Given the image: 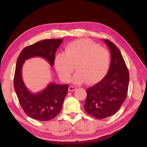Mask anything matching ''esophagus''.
I'll return each mask as SVG.
<instances>
[{
	"mask_svg": "<svg viewBox=\"0 0 147 147\" xmlns=\"http://www.w3.org/2000/svg\"><path fill=\"white\" fill-rule=\"evenodd\" d=\"M77 90V87L74 86H70L69 88V91H74Z\"/></svg>",
	"mask_w": 147,
	"mask_h": 147,
	"instance_id": "esophagus-1",
	"label": "esophagus"
}]
</instances>
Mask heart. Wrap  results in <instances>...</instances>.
<instances>
[{
  "mask_svg": "<svg viewBox=\"0 0 147 147\" xmlns=\"http://www.w3.org/2000/svg\"><path fill=\"white\" fill-rule=\"evenodd\" d=\"M110 65V55L105 48L88 39H80L70 43L65 51L57 53L55 66L59 77L68 82L75 69L74 78L76 84L85 82L95 83L107 74Z\"/></svg>",
  "mask_w": 147,
  "mask_h": 147,
  "instance_id": "obj_1",
  "label": "heart"
}]
</instances>
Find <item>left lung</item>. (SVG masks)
Wrapping results in <instances>:
<instances>
[{"label":"left lung","instance_id":"left-lung-1","mask_svg":"<svg viewBox=\"0 0 147 147\" xmlns=\"http://www.w3.org/2000/svg\"><path fill=\"white\" fill-rule=\"evenodd\" d=\"M108 46L111 62L108 73L102 80L87 89L84 105L87 113L104 119L116 113L126 100L129 74L121 51L113 43L104 40Z\"/></svg>","mask_w":147,"mask_h":147}]
</instances>
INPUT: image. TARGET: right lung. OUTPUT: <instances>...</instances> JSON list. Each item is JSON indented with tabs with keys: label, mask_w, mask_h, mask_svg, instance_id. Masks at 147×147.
Here are the masks:
<instances>
[{
	"label": "right lung",
	"mask_w": 147,
	"mask_h": 147,
	"mask_svg": "<svg viewBox=\"0 0 147 147\" xmlns=\"http://www.w3.org/2000/svg\"><path fill=\"white\" fill-rule=\"evenodd\" d=\"M63 40L60 38L39 41L24 48L18 57L14 77L16 94L26 114L38 121H49L59 113L69 87L67 84L50 83L43 91L32 92L23 82L22 68L26 60L36 57L46 59L53 67L56 51Z\"/></svg>",
	"instance_id": "obj_1"
}]
</instances>
